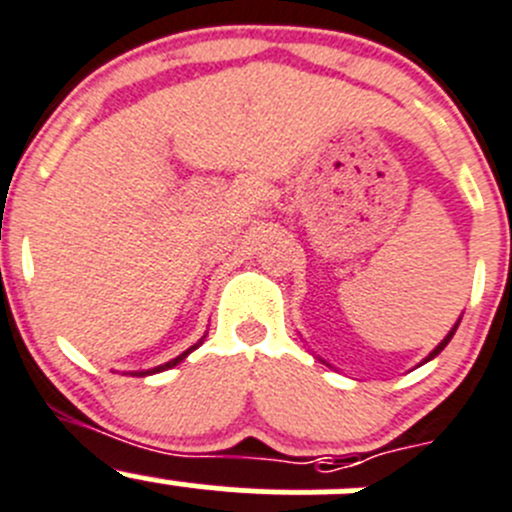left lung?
Masks as SVG:
<instances>
[{
  "label": "left lung",
  "mask_w": 512,
  "mask_h": 512,
  "mask_svg": "<svg viewBox=\"0 0 512 512\" xmlns=\"http://www.w3.org/2000/svg\"><path fill=\"white\" fill-rule=\"evenodd\" d=\"M460 320H463V315H460V317H458V322H455V325H453V330H450V332H448V335H445V337H443V340H440V342H438V345H435V350H433V352H430V355H428V357H425V360H423V362H420V365H425V362H430V360H433V357H438V355H440V352H443V350H445V345H448V342H450V340H453V335H455V330H458ZM320 362H325V360H322V357H320ZM325 365H327V362H325ZM327 367H332V365H327Z\"/></svg>",
  "instance_id": "obj_1"
}]
</instances>
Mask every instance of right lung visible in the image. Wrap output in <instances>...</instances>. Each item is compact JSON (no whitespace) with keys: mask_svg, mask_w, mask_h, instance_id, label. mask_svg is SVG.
Segmentation results:
<instances>
[{"mask_svg":"<svg viewBox=\"0 0 512 512\" xmlns=\"http://www.w3.org/2000/svg\"><path fill=\"white\" fill-rule=\"evenodd\" d=\"M202 340H205V337H202ZM202 340H200V342H197V345H192V347H190V350H185V352H182V355H177V357H175V360L165 362V365H157V367H152V370H142V372H135V375H140V377H145V375H155V372H162V370H170V367L180 365V362H182V360H185V357H187V355H190V352H192V350H197V347H200V345H202Z\"/></svg>","mask_w":512,"mask_h":512,"instance_id":"add662e5","label":"right lung"}]
</instances>
